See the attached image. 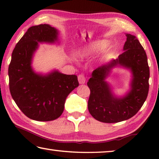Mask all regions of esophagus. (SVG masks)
I'll list each match as a JSON object with an SVG mask.
<instances>
[{"label":"esophagus","mask_w":159,"mask_h":159,"mask_svg":"<svg viewBox=\"0 0 159 159\" xmlns=\"http://www.w3.org/2000/svg\"><path fill=\"white\" fill-rule=\"evenodd\" d=\"M78 81H79V83L80 84H83L85 83L86 79H85L84 75L83 74L79 75H78Z\"/></svg>","instance_id":"1"}]
</instances>
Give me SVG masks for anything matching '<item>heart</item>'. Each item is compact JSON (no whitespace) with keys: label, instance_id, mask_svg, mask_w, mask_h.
Wrapping results in <instances>:
<instances>
[{"label":"heart","instance_id":"obj_1","mask_svg":"<svg viewBox=\"0 0 159 159\" xmlns=\"http://www.w3.org/2000/svg\"><path fill=\"white\" fill-rule=\"evenodd\" d=\"M108 46V42L105 40L93 41L89 43L86 46L77 52V56L80 59H84L90 55H93L97 52L105 49Z\"/></svg>","mask_w":159,"mask_h":159}]
</instances>
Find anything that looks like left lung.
I'll use <instances>...</instances> for the list:
<instances>
[{
    "label": "left lung",
    "instance_id": "8db88e82",
    "mask_svg": "<svg viewBox=\"0 0 159 159\" xmlns=\"http://www.w3.org/2000/svg\"><path fill=\"white\" fill-rule=\"evenodd\" d=\"M124 52L118 59H112L93 71L87 85L91 91L88 102L89 113L98 121L114 123L131 118L142 107L149 91V68L146 52L134 35L126 34ZM116 66L132 73L130 89L124 97L113 93L106 81Z\"/></svg>",
    "mask_w": 159,
    "mask_h": 159
}]
</instances>
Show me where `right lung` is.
I'll use <instances>...</instances> for the list:
<instances>
[{
	"instance_id": "right-lung-1",
	"label": "right lung",
	"mask_w": 159,
	"mask_h": 159,
	"mask_svg": "<svg viewBox=\"0 0 159 159\" xmlns=\"http://www.w3.org/2000/svg\"><path fill=\"white\" fill-rule=\"evenodd\" d=\"M59 31L48 24L30 27L15 46L8 68L11 97L21 111L37 121L58 118L66 99L79 86L77 75L54 70L47 74L36 73L32 66L39 43H59Z\"/></svg>"
}]
</instances>
